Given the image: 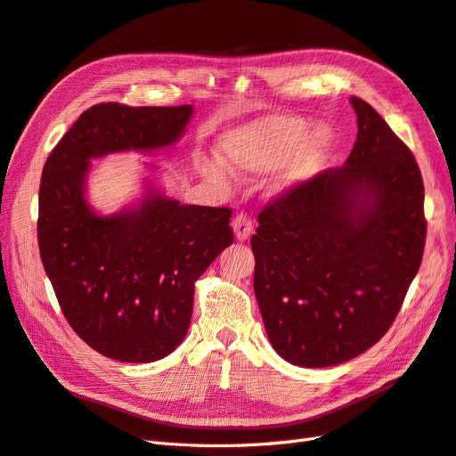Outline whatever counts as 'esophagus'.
Wrapping results in <instances>:
<instances>
[{"label":"esophagus","instance_id":"34e87169","mask_svg":"<svg viewBox=\"0 0 456 456\" xmlns=\"http://www.w3.org/2000/svg\"><path fill=\"white\" fill-rule=\"evenodd\" d=\"M232 228H233V233H236V240L245 241L249 240L253 233V220L247 213H238L232 220Z\"/></svg>","mask_w":456,"mask_h":456}]
</instances>
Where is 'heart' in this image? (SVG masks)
<instances>
[{
	"label": "heart",
	"mask_w": 456,
	"mask_h": 456,
	"mask_svg": "<svg viewBox=\"0 0 456 456\" xmlns=\"http://www.w3.org/2000/svg\"><path fill=\"white\" fill-rule=\"evenodd\" d=\"M306 123L295 116H270L223 136L218 154L226 167L236 173H262L281 163L272 186L275 190L306 176L329 150L333 134L327 127L305 133ZM203 173L218 186H226L224 171L216 165H205Z\"/></svg>",
	"instance_id": "obj_1"
}]
</instances>
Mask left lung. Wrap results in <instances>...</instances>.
I'll return each instance as SVG.
<instances>
[{
    "label": "left lung",
    "mask_w": 456,
    "mask_h": 456,
    "mask_svg": "<svg viewBox=\"0 0 456 456\" xmlns=\"http://www.w3.org/2000/svg\"><path fill=\"white\" fill-rule=\"evenodd\" d=\"M350 104L357 141L346 163L268 201L251 238L268 338L298 367L338 365L377 344L424 253L419 163L375 108Z\"/></svg>",
    "instance_id": "obj_1"
}]
</instances>
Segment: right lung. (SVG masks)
Listing matches in <instances>:
<instances>
[{"instance_id":"1","label":"right lung","mask_w":456,"mask_h":456,"mask_svg":"<svg viewBox=\"0 0 456 456\" xmlns=\"http://www.w3.org/2000/svg\"><path fill=\"white\" fill-rule=\"evenodd\" d=\"M191 110L94 104L53 148L41 173V262L76 335L110 360L158 362L184 340L196 281L233 241L232 209L181 205L156 191L139 209L99 216L84 198L89 159L169 146Z\"/></svg>"}]
</instances>
